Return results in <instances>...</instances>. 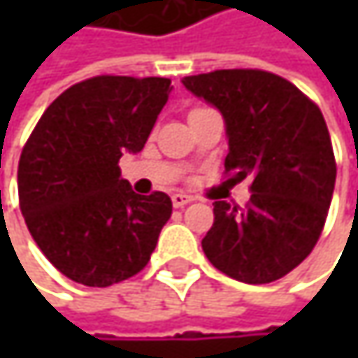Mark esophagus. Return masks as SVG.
I'll return each instance as SVG.
<instances>
[{
	"label": "esophagus",
	"mask_w": 358,
	"mask_h": 358,
	"mask_svg": "<svg viewBox=\"0 0 358 358\" xmlns=\"http://www.w3.org/2000/svg\"><path fill=\"white\" fill-rule=\"evenodd\" d=\"M188 203H192V196L182 194V192L172 194V205H174V207H184V205H188Z\"/></svg>",
	"instance_id": "esophagus-1"
}]
</instances>
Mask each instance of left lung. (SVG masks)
Returning <instances> with one entry per match:
<instances>
[{
    "instance_id": "1",
    "label": "left lung",
    "mask_w": 358,
    "mask_h": 358,
    "mask_svg": "<svg viewBox=\"0 0 358 358\" xmlns=\"http://www.w3.org/2000/svg\"><path fill=\"white\" fill-rule=\"evenodd\" d=\"M182 85L226 122V182L249 176L245 209L213 203L203 250L245 284H269L307 259L327 217L336 159L320 108L286 78L263 70H215Z\"/></svg>"
}]
</instances>
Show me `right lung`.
I'll return each instance as SVG.
<instances>
[{"mask_svg": "<svg viewBox=\"0 0 358 358\" xmlns=\"http://www.w3.org/2000/svg\"><path fill=\"white\" fill-rule=\"evenodd\" d=\"M170 93V78L95 76L64 91L36 122L18 164L20 211L66 278L106 288L149 263L172 201L136 194L117 162L143 151Z\"/></svg>", "mask_w": 358, "mask_h": 358, "instance_id": "1", "label": "right lung"}]
</instances>
